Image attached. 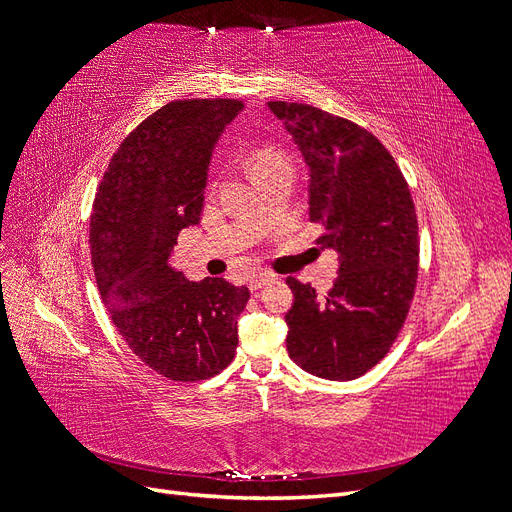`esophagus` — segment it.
<instances>
[{"label": "esophagus", "instance_id": "obj_1", "mask_svg": "<svg viewBox=\"0 0 512 512\" xmlns=\"http://www.w3.org/2000/svg\"><path fill=\"white\" fill-rule=\"evenodd\" d=\"M275 277L273 275H269V273H260V275H254L252 280H250V288L252 290H260L262 286H267L269 282H273Z\"/></svg>", "mask_w": 512, "mask_h": 512}]
</instances>
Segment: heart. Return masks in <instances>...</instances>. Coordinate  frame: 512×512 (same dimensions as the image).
Masks as SVG:
<instances>
[{
  "instance_id": "b5f03b06",
  "label": "heart",
  "mask_w": 512,
  "mask_h": 512,
  "mask_svg": "<svg viewBox=\"0 0 512 512\" xmlns=\"http://www.w3.org/2000/svg\"><path fill=\"white\" fill-rule=\"evenodd\" d=\"M284 164H290L288 156L280 149H273V147H260L252 156V168L256 175L265 173V170H271L275 166H284Z\"/></svg>"
}]
</instances>
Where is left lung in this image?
<instances>
[{
  "label": "left lung",
  "mask_w": 512,
  "mask_h": 512,
  "mask_svg": "<svg viewBox=\"0 0 512 512\" xmlns=\"http://www.w3.org/2000/svg\"><path fill=\"white\" fill-rule=\"evenodd\" d=\"M309 166V222L339 254L327 297L288 277L290 359L307 374L354 380L391 350L414 299L418 222L408 183L378 138L354 121L297 102H269Z\"/></svg>",
  "instance_id": "obj_1"
}]
</instances>
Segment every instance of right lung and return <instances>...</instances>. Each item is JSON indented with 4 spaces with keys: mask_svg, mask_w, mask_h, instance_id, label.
I'll use <instances>...</instances> for the list:
<instances>
[{
    "mask_svg": "<svg viewBox=\"0 0 512 512\" xmlns=\"http://www.w3.org/2000/svg\"><path fill=\"white\" fill-rule=\"evenodd\" d=\"M243 102L175 100L123 138L91 213V265L119 335L156 374L213 378L237 352L250 290L224 277L190 282L168 265L183 228L200 222L211 153Z\"/></svg>",
    "mask_w": 512,
    "mask_h": 512,
    "instance_id": "1",
    "label": "right lung"
}]
</instances>
